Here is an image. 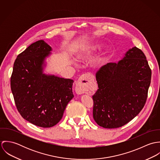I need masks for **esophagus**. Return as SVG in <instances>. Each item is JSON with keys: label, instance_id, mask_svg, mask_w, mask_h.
Instances as JSON below:
<instances>
[{"label": "esophagus", "instance_id": "obj_1", "mask_svg": "<svg viewBox=\"0 0 160 160\" xmlns=\"http://www.w3.org/2000/svg\"><path fill=\"white\" fill-rule=\"evenodd\" d=\"M93 81V76L90 73H86L82 74L78 79L76 86V92L78 94H82L86 93L89 88L91 82Z\"/></svg>", "mask_w": 160, "mask_h": 160}]
</instances>
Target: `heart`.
Instances as JSON below:
<instances>
[{
	"label": "heart",
	"mask_w": 160,
	"mask_h": 160,
	"mask_svg": "<svg viewBox=\"0 0 160 160\" xmlns=\"http://www.w3.org/2000/svg\"><path fill=\"white\" fill-rule=\"evenodd\" d=\"M101 47H102V45H101V44H96L95 46H94L93 47H92L91 50H97V49H99ZM103 59H104V58H103V57L100 58V59H98V62H102V61L103 60Z\"/></svg>",
	"instance_id": "obj_1"
}]
</instances>
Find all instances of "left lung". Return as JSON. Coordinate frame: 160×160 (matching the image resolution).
I'll list each match as a JSON object with an SVG mask.
<instances>
[{
  "instance_id": "left-lung-1",
  "label": "left lung",
  "mask_w": 160,
  "mask_h": 160,
  "mask_svg": "<svg viewBox=\"0 0 160 160\" xmlns=\"http://www.w3.org/2000/svg\"><path fill=\"white\" fill-rule=\"evenodd\" d=\"M152 71L143 52L129 49L118 63H108L96 72L98 89L92 96L93 118L104 128L122 127L143 108Z\"/></svg>"
}]
</instances>
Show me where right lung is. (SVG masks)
Masks as SVG:
<instances>
[{
	"instance_id": "add662e5",
	"label": "right lung",
	"mask_w": 160,
	"mask_h": 160,
	"mask_svg": "<svg viewBox=\"0 0 160 160\" xmlns=\"http://www.w3.org/2000/svg\"><path fill=\"white\" fill-rule=\"evenodd\" d=\"M52 48L43 40L32 43L16 58L10 79L17 108L24 119L42 128L56 125L73 98V80L43 73Z\"/></svg>"
}]
</instances>
